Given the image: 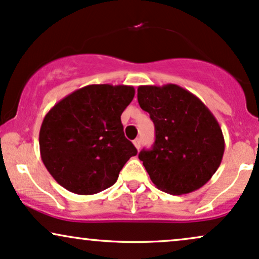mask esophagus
Returning <instances> with one entry per match:
<instances>
[{"mask_svg": "<svg viewBox=\"0 0 259 259\" xmlns=\"http://www.w3.org/2000/svg\"><path fill=\"white\" fill-rule=\"evenodd\" d=\"M133 144H135V147L139 150V149H141V144H142L141 138H137V139H135V141H133Z\"/></svg>", "mask_w": 259, "mask_h": 259, "instance_id": "esophagus-1", "label": "esophagus"}]
</instances>
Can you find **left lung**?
<instances>
[{"mask_svg": "<svg viewBox=\"0 0 259 259\" xmlns=\"http://www.w3.org/2000/svg\"><path fill=\"white\" fill-rule=\"evenodd\" d=\"M138 103L155 124L153 149L139 153L155 187L173 195L203 187L220 167L226 147L214 115L173 83L139 86Z\"/></svg>", "mask_w": 259, "mask_h": 259, "instance_id": "8db88e82", "label": "left lung"}]
</instances>
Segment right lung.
<instances>
[{
	"label": "right lung",
	"instance_id": "obj_1",
	"mask_svg": "<svg viewBox=\"0 0 259 259\" xmlns=\"http://www.w3.org/2000/svg\"><path fill=\"white\" fill-rule=\"evenodd\" d=\"M135 92L126 84H88L46 114L39 153L58 184L78 195H93L115 184L124 163L137 155L121 123Z\"/></svg>",
	"mask_w": 259,
	"mask_h": 259
}]
</instances>
